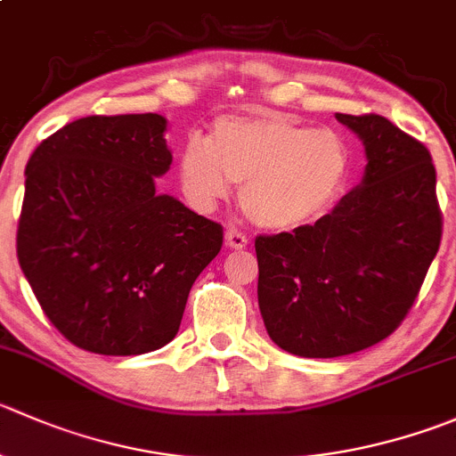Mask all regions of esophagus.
<instances>
[{"label": "esophagus", "instance_id": "34e87169", "mask_svg": "<svg viewBox=\"0 0 456 456\" xmlns=\"http://www.w3.org/2000/svg\"><path fill=\"white\" fill-rule=\"evenodd\" d=\"M224 245L229 249H242V247H247V236L242 232H238V229H227V233H224Z\"/></svg>", "mask_w": 456, "mask_h": 456}]
</instances>
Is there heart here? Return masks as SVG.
<instances>
[{
    "label": "heart",
    "mask_w": 456,
    "mask_h": 456,
    "mask_svg": "<svg viewBox=\"0 0 456 456\" xmlns=\"http://www.w3.org/2000/svg\"><path fill=\"white\" fill-rule=\"evenodd\" d=\"M350 174V151L334 131L300 125L281 113L223 118L209 142L189 140L180 180L198 209L227 200L242 184L247 218L269 232H294L327 214Z\"/></svg>",
    "instance_id": "b5f03b06"
}]
</instances>
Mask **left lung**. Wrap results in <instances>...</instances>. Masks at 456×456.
Returning a JSON list of instances; mask_svg holds the SVG:
<instances>
[{
	"label": "left lung",
	"mask_w": 456,
	"mask_h": 456,
	"mask_svg": "<svg viewBox=\"0 0 456 456\" xmlns=\"http://www.w3.org/2000/svg\"><path fill=\"white\" fill-rule=\"evenodd\" d=\"M336 118L363 140V183L314 224L256 236L267 334L305 359L387 338L412 309L444 233L426 144L377 113Z\"/></svg>",
	"instance_id": "1"
}]
</instances>
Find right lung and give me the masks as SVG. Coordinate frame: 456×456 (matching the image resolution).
<instances>
[{"mask_svg": "<svg viewBox=\"0 0 456 456\" xmlns=\"http://www.w3.org/2000/svg\"><path fill=\"white\" fill-rule=\"evenodd\" d=\"M158 113L88 116L26 165L17 258L39 307L79 350L134 356L178 334L223 224L156 191L171 151Z\"/></svg>", "mask_w": 456, "mask_h": 456, "instance_id": "obj_1", "label": "right lung"}]
</instances>
